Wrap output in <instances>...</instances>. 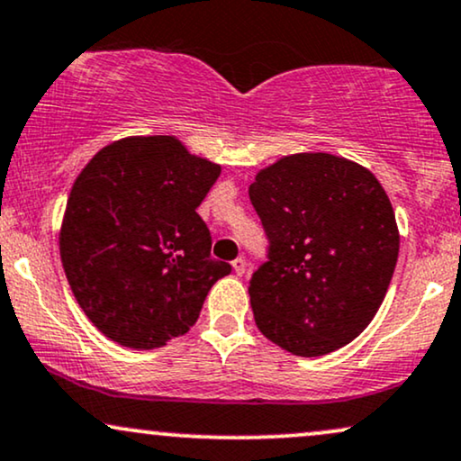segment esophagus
Listing matches in <instances>:
<instances>
[{"mask_svg": "<svg viewBox=\"0 0 461 461\" xmlns=\"http://www.w3.org/2000/svg\"><path fill=\"white\" fill-rule=\"evenodd\" d=\"M231 266H234V273L238 276H242V275H245V270H247V259L245 258H236L234 262H231Z\"/></svg>", "mask_w": 461, "mask_h": 461, "instance_id": "34e87169", "label": "esophagus"}]
</instances>
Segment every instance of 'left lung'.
I'll return each instance as SVG.
<instances>
[{"label": "left lung", "instance_id": "obj_1", "mask_svg": "<svg viewBox=\"0 0 461 461\" xmlns=\"http://www.w3.org/2000/svg\"><path fill=\"white\" fill-rule=\"evenodd\" d=\"M249 197L268 238L249 281L255 324L298 357L350 343L378 313L399 253L395 212L369 169L294 154L255 176Z\"/></svg>", "mask_w": 461, "mask_h": 461}]
</instances>
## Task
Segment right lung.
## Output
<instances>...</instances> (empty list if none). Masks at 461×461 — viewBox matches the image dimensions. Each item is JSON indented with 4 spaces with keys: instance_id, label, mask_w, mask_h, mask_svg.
I'll return each instance as SVG.
<instances>
[{
    "instance_id": "1",
    "label": "right lung",
    "mask_w": 461,
    "mask_h": 461,
    "mask_svg": "<svg viewBox=\"0 0 461 461\" xmlns=\"http://www.w3.org/2000/svg\"><path fill=\"white\" fill-rule=\"evenodd\" d=\"M219 165L176 137H129L103 148L72 186L59 234L77 303L109 339L165 346L188 332L210 287L231 266L210 255L197 214Z\"/></svg>"
}]
</instances>
